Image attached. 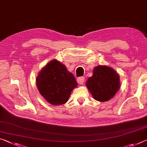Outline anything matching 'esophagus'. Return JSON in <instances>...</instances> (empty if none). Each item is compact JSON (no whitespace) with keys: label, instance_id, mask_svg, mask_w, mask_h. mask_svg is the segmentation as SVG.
Segmentation results:
<instances>
[{"label":"esophagus","instance_id":"34e87169","mask_svg":"<svg viewBox=\"0 0 147 147\" xmlns=\"http://www.w3.org/2000/svg\"><path fill=\"white\" fill-rule=\"evenodd\" d=\"M85 78L84 76H80V77H78L77 79V82L79 84H83V83L84 82Z\"/></svg>","mask_w":147,"mask_h":147}]
</instances>
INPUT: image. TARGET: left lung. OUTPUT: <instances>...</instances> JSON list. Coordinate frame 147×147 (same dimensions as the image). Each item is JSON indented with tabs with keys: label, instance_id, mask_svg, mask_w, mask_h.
I'll use <instances>...</instances> for the list:
<instances>
[{
	"label": "left lung",
	"instance_id": "obj_1",
	"mask_svg": "<svg viewBox=\"0 0 147 147\" xmlns=\"http://www.w3.org/2000/svg\"><path fill=\"white\" fill-rule=\"evenodd\" d=\"M86 86L95 100L109 101L119 90V75L110 67L100 65L94 68L93 76L88 78Z\"/></svg>",
	"mask_w": 147,
	"mask_h": 147
}]
</instances>
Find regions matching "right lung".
<instances>
[{"instance_id": "right-lung-1", "label": "right lung", "mask_w": 147, "mask_h": 147, "mask_svg": "<svg viewBox=\"0 0 147 147\" xmlns=\"http://www.w3.org/2000/svg\"><path fill=\"white\" fill-rule=\"evenodd\" d=\"M77 84L72 73L56 60L48 63L36 77L39 92L46 101L54 105L67 103L72 90Z\"/></svg>"}]
</instances>
